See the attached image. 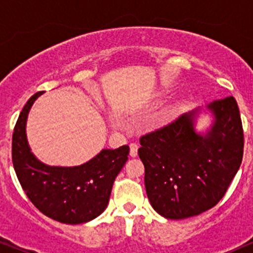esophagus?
Instances as JSON below:
<instances>
[{"label": "esophagus", "mask_w": 253, "mask_h": 253, "mask_svg": "<svg viewBox=\"0 0 253 253\" xmlns=\"http://www.w3.org/2000/svg\"><path fill=\"white\" fill-rule=\"evenodd\" d=\"M136 155H138V145L135 143H132L129 145V156L136 157Z\"/></svg>", "instance_id": "esophagus-1"}]
</instances>
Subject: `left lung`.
Returning <instances> with one entry per match:
<instances>
[{
    "mask_svg": "<svg viewBox=\"0 0 253 253\" xmlns=\"http://www.w3.org/2000/svg\"><path fill=\"white\" fill-rule=\"evenodd\" d=\"M208 108L215 123L207 135L195 133L193 112L139 139L147 197L167 219H185L213 208L242 164L244 132L236 98L216 100Z\"/></svg>",
    "mask_w": 253,
    "mask_h": 253,
    "instance_id": "obj_1",
    "label": "left lung"
}]
</instances>
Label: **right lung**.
<instances>
[{"instance_id":"add662e5","label":"right lung","mask_w":253,"mask_h":253,"mask_svg":"<svg viewBox=\"0 0 253 253\" xmlns=\"http://www.w3.org/2000/svg\"><path fill=\"white\" fill-rule=\"evenodd\" d=\"M42 94L37 92L27 101L14 127V170L30 201L46 216L69 225L88 222L106 210L113 183L128 159L129 147L124 145L117 150H102L80 167L40 163L31 153L25 128L32 104Z\"/></svg>"}]
</instances>
